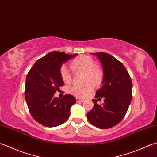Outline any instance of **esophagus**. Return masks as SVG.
<instances>
[{"instance_id":"34e87169","label":"esophagus","mask_w":157,"mask_h":157,"mask_svg":"<svg viewBox=\"0 0 157 157\" xmlns=\"http://www.w3.org/2000/svg\"><path fill=\"white\" fill-rule=\"evenodd\" d=\"M84 100H83V99H81V98H76V101H77L78 102H84Z\"/></svg>"}]
</instances>
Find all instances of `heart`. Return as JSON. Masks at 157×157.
Wrapping results in <instances>:
<instances>
[{
	"mask_svg": "<svg viewBox=\"0 0 157 157\" xmlns=\"http://www.w3.org/2000/svg\"><path fill=\"white\" fill-rule=\"evenodd\" d=\"M70 67L74 72H84L85 81H90L95 85H98L102 81L103 76L102 70L100 67L94 65V60L89 56L80 55L76 57L71 61ZM60 76L64 83L69 84L71 82V75L65 66L61 67ZM92 83L87 82L81 85H73L70 87L69 92L77 97L84 98L93 91L94 85Z\"/></svg>",
	"mask_w": 157,
	"mask_h": 157,
	"instance_id": "1",
	"label": "heart"
}]
</instances>
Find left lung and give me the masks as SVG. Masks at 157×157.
I'll use <instances>...</instances> for the list:
<instances>
[{
	"label": "left lung",
	"mask_w": 157,
	"mask_h": 157,
	"mask_svg": "<svg viewBox=\"0 0 157 157\" xmlns=\"http://www.w3.org/2000/svg\"><path fill=\"white\" fill-rule=\"evenodd\" d=\"M103 70L102 87L96 91L97 100L104 98L102 105L94 99V108L87 114L91 124L101 129L111 128L122 120L132 100V83L126 67L113 56L96 52Z\"/></svg>",
	"instance_id": "1"
}]
</instances>
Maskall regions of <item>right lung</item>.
I'll return each mask as SVG.
<instances>
[{"label": "right lung", "instance_id": "obj_1", "mask_svg": "<svg viewBox=\"0 0 157 157\" xmlns=\"http://www.w3.org/2000/svg\"><path fill=\"white\" fill-rule=\"evenodd\" d=\"M77 55L49 52L35 62L26 76V104L32 117L40 124L55 127L69 118L70 108L76 102V98L66 94L60 99L55 98L54 94L64 85L60 76L62 65Z\"/></svg>", "mask_w": 157, "mask_h": 157}]
</instances>
